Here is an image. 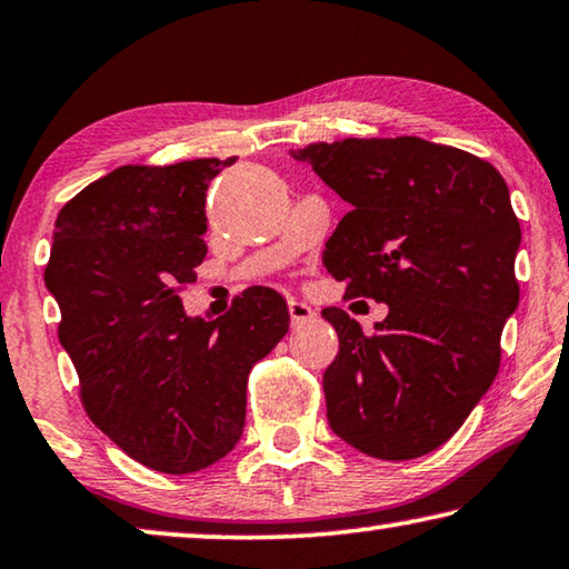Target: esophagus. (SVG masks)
Segmentation results:
<instances>
[{
  "mask_svg": "<svg viewBox=\"0 0 569 569\" xmlns=\"http://www.w3.org/2000/svg\"><path fill=\"white\" fill-rule=\"evenodd\" d=\"M288 313H291L293 327H301V323H309V321L317 319V311H313L309 303L296 301V299L288 301Z\"/></svg>",
  "mask_w": 569,
  "mask_h": 569,
  "instance_id": "1",
  "label": "esophagus"
}]
</instances>
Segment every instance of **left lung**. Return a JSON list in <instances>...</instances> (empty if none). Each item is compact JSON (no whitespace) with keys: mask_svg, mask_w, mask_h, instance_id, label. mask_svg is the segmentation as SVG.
Returning a JSON list of instances; mask_svg holds the SVG:
<instances>
[{"mask_svg":"<svg viewBox=\"0 0 569 569\" xmlns=\"http://www.w3.org/2000/svg\"><path fill=\"white\" fill-rule=\"evenodd\" d=\"M291 157L351 204L323 266L349 299L390 306L372 333L337 306L321 311L339 333L323 372L329 426L382 461L426 456L499 372L519 303L509 187L489 161L418 137L319 141Z\"/></svg>","mask_w":569,"mask_h":569,"instance_id":"left-lung-1","label":"left lung"}]
</instances>
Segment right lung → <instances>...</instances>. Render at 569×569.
<instances>
[{"instance_id": "obj_1", "label": "right lung", "mask_w": 569, "mask_h": 569, "mask_svg": "<svg viewBox=\"0 0 569 569\" xmlns=\"http://www.w3.org/2000/svg\"><path fill=\"white\" fill-rule=\"evenodd\" d=\"M230 159L113 169L62 207L44 283L60 306L88 418L133 461L194 473L246 426L248 375L288 331L283 296L252 286L214 321L182 288L207 256V187Z\"/></svg>"}]
</instances>
